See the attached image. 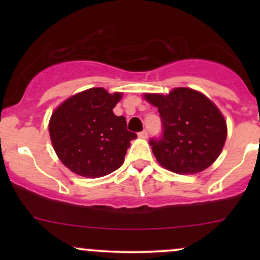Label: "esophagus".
Returning <instances> with one entry per match:
<instances>
[{"instance_id": "obj_1", "label": "esophagus", "mask_w": 260, "mask_h": 260, "mask_svg": "<svg viewBox=\"0 0 260 260\" xmlns=\"http://www.w3.org/2000/svg\"><path fill=\"white\" fill-rule=\"evenodd\" d=\"M138 136L140 137V138H148V132L144 129V131H142V132H140Z\"/></svg>"}]
</instances>
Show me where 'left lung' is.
<instances>
[{
    "label": "left lung",
    "instance_id": "8db88e82",
    "mask_svg": "<svg viewBox=\"0 0 260 260\" xmlns=\"http://www.w3.org/2000/svg\"><path fill=\"white\" fill-rule=\"evenodd\" d=\"M157 107L162 136L150 139L157 162L176 174H197L219 157L228 127L215 104L202 92L175 88L170 94H145Z\"/></svg>",
    "mask_w": 260,
    "mask_h": 260
}]
</instances>
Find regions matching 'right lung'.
<instances>
[{
	"instance_id": "1",
	"label": "right lung",
	"mask_w": 260,
	"mask_h": 260,
	"mask_svg": "<svg viewBox=\"0 0 260 260\" xmlns=\"http://www.w3.org/2000/svg\"><path fill=\"white\" fill-rule=\"evenodd\" d=\"M121 98V92L90 88L71 96L52 112L49 122L52 147L74 174L103 177L123 164L137 134L127 131L123 116L112 111Z\"/></svg>"
}]
</instances>
